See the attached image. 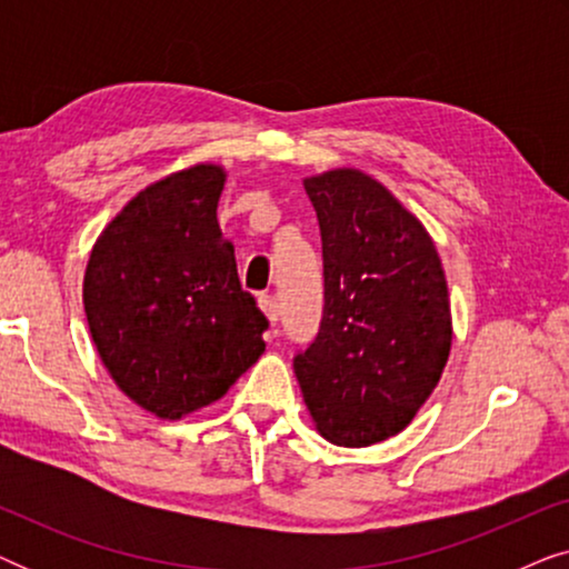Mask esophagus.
<instances>
[{"label":"esophagus","mask_w":569,"mask_h":569,"mask_svg":"<svg viewBox=\"0 0 569 569\" xmlns=\"http://www.w3.org/2000/svg\"><path fill=\"white\" fill-rule=\"evenodd\" d=\"M259 308L263 310V316L269 318V323L277 326V321H279V300L274 298V295H261Z\"/></svg>","instance_id":"esophagus-1"}]
</instances>
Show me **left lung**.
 <instances>
[{
	"mask_svg": "<svg viewBox=\"0 0 569 569\" xmlns=\"http://www.w3.org/2000/svg\"><path fill=\"white\" fill-rule=\"evenodd\" d=\"M323 248V316L292 357L302 399L326 440L380 442L407 427L450 352L440 256L422 222L352 168L306 178Z\"/></svg>",
	"mask_w": 569,
	"mask_h": 569,
	"instance_id": "8db88e82",
	"label": "left lung"
}]
</instances>
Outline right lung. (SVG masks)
<instances>
[{
    "label": "right lung",
    "mask_w": 569,
    "mask_h": 569,
    "mask_svg": "<svg viewBox=\"0 0 569 569\" xmlns=\"http://www.w3.org/2000/svg\"><path fill=\"white\" fill-rule=\"evenodd\" d=\"M224 170L193 166L139 191L100 232L84 313L116 386L162 419L228 393L263 352L267 316L217 224Z\"/></svg>",
    "instance_id": "right-lung-1"
}]
</instances>
